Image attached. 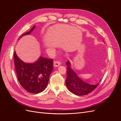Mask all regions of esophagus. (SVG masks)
Returning <instances> with one entry per match:
<instances>
[{
	"mask_svg": "<svg viewBox=\"0 0 121 121\" xmlns=\"http://www.w3.org/2000/svg\"><path fill=\"white\" fill-rule=\"evenodd\" d=\"M60 65V62L58 60H56V61H54V63H53L54 67H58Z\"/></svg>",
	"mask_w": 121,
	"mask_h": 121,
	"instance_id": "esophagus-1",
	"label": "esophagus"
}]
</instances>
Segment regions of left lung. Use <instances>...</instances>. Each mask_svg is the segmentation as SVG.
I'll return each instance as SVG.
<instances>
[{
	"mask_svg": "<svg viewBox=\"0 0 121 121\" xmlns=\"http://www.w3.org/2000/svg\"><path fill=\"white\" fill-rule=\"evenodd\" d=\"M66 65L67 76L65 80V85L69 90L73 94L79 96L85 95L91 93L99 85V83L96 85H91L84 82L73 71L69 61L67 62Z\"/></svg>",
	"mask_w": 121,
	"mask_h": 121,
	"instance_id": "1",
	"label": "left lung"
}]
</instances>
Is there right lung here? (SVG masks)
Returning <instances> with one entry per match:
<instances>
[{"mask_svg":"<svg viewBox=\"0 0 121 121\" xmlns=\"http://www.w3.org/2000/svg\"><path fill=\"white\" fill-rule=\"evenodd\" d=\"M35 26L31 30L21 36L30 34ZM20 37V38H21ZM14 67L19 81L28 92L36 94L46 88L50 73L53 69V60L40 56L39 60L33 64H27L21 60L14 52Z\"/></svg>","mask_w":121,"mask_h":121,"instance_id":"1","label":"right lung"}]
</instances>
